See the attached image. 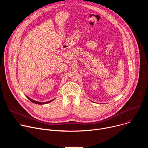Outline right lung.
Returning a JSON list of instances; mask_svg holds the SVG:
<instances>
[{
    "label": "right lung",
    "instance_id": "add662e5",
    "mask_svg": "<svg viewBox=\"0 0 148 148\" xmlns=\"http://www.w3.org/2000/svg\"><path fill=\"white\" fill-rule=\"evenodd\" d=\"M30 101H31L32 102H33V103H36V104H38V105H43V104H46V103H50V102H52L53 101H54L56 98H54V99H51V100H50V101H46V102H39V101H35V100H33V99H32V98H29V97H27V95H25Z\"/></svg>",
    "mask_w": 148,
    "mask_h": 148
}]
</instances>
